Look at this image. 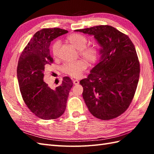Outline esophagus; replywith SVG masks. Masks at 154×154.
<instances>
[{
  "mask_svg": "<svg viewBox=\"0 0 154 154\" xmlns=\"http://www.w3.org/2000/svg\"><path fill=\"white\" fill-rule=\"evenodd\" d=\"M73 84L75 85H78L79 83V81H78V80H77V79H74V80H73Z\"/></svg>",
  "mask_w": 154,
  "mask_h": 154,
  "instance_id": "obj_1",
  "label": "esophagus"
}]
</instances>
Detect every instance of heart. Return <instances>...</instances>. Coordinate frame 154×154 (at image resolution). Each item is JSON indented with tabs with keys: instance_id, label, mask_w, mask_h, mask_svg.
I'll use <instances>...</instances> for the list:
<instances>
[{
	"instance_id": "1",
	"label": "heart",
	"mask_w": 154,
	"mask_h": 154,
	"mask_svg": "<svg viewBox=\"0 0 154 154\" xmlns=\"http://www.w3.org/2000/svg\"><path fill=\"white\" fill-rule=\"evenodd\" d=\"M67 40L74 45L77 50H79V54L89 63H93L95 61L97 56V50L96 48L93 46L86 47L88 43V40L86 36L80 34H73L69 35ZM60 46V42L55 41L51 45V52L54 57L58 54L59 48ZM86 63L83 61H77L71 63H65L61 67V70L73 77H78L85 69Z\"/></svg>"
}]
</instances>
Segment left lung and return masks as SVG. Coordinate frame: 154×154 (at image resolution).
<instances>
[{
  "label": "left lung",
  "mask_w": 154,
  "mask_h": 154,
  "mask_svg": "<svg viewBox=\"0 0 154 154\" xmlns=\"http://www.w3.org/2000/svg\"><path fill=\"white\" fill-rule=\"evenodd\" d=\"M75 32L93 35L100 46L99 62L80 81L90 112L108 120L125 112L134 96L140 63L130 39L115 28L101 25Z\"/></svg>",
  "instance_id": "left-lung-1"
}]
</instances>
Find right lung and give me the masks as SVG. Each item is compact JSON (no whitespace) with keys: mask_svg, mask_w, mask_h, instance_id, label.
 <instances>
[{"mask_svg":"<svg viewBox=\"0 0 154 154\" xmlns=\"http://www.w3.org/2000/svg\"><path fill=\"white\" fill-rule=\"evenodd\" d=\"M67 32L57 28L42 29L31 38L19 58L17 78L23 100L42 119H55L64 113L73 86L68 77H63L61 85L55 89L43 80L45 67L53 62L49 49L51 42Z\"/></svg>","mask_w":154,"mask_h":154,"instance_id":"right-lung-1","label":"right lung"}]
</instances>
